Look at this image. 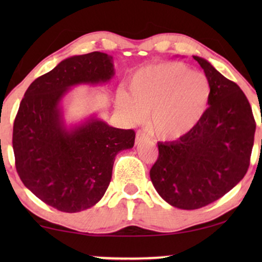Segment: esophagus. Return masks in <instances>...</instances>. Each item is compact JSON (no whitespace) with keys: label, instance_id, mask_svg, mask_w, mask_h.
<instances>
[{"label":"esophagus","instance_id":"esophagus-1","mask_svg":"<svg viewBox=\"0 0 262 262\" xmlns=\"http://www.w3.org/2000/svg\"><path fill=\"white\" fill-rule=\"evenodd\" d=\"M146 138H148V135H146L144 131H142V130L137 131V134H136V144H139V143L145 141Z\"/></svg>","mask_w":262,"mask_h":262}]
</instances>
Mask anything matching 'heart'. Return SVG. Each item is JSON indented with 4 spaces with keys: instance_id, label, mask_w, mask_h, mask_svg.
I'll use <instances>...</instances> for the list:
<instances>
[{
    "instance_id": "obj_1",
    "label": "heart",
    "mask_w": 262,
    "mask_h": 262,
    "mask_svg": "<svg viewBox=\"0 0 262 262\" xmlns=\"http://www.w3.org/2000/svg\"><path fill=\"white\" fill-rule=\"evenodd\" d=\"M130 94L117 93L118 110L130 121L148 116L156 137L175 139L192 130L205 113L211 87L207 77L184 63L164 62L139 69L131 77Z\"/></svg>"
}]
</instances>
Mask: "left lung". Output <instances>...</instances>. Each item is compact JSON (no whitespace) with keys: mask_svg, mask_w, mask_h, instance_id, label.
<instances>
[{"mask_svg":"<svg viewBox=\"0 0 262 262\" xmlns=\"http://www.w3.org/2000/svg\"><path fill=\"white\" fill-rule=\"evenodd\" d=\"M204 69L211 93L205 113L187 134L159 142V159L150 179L171 206L195 210L234 188L249 167L255 120L245 93L206 59L193 56Z\"/></svg>","mask_w":262,"mask_h":262,"instance_id":"left-lung-1","label":"left lung"}]
</instances>
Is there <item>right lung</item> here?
<instances>
[{
	"label": "right lung",
	"mask_w": 262,
	"mask_h": 262,
	"mask_svg": "<svg viewBox=\"0 0 262 262\" xmlns=\"http://www.w3.org/2000/svg\"><path fill=\"white\" fill-rule=\"evenodd\" d=\"M114 76L113 57L73 56L32 82L14 120L16 171L35 196L62 212L94 206L112 179L117 154L131 149L135 131L91 116L68 127L62 100L71 87L102 84Z\"/></svg>",
	"instance_id": "right-lung-1"
}]
</instances>
